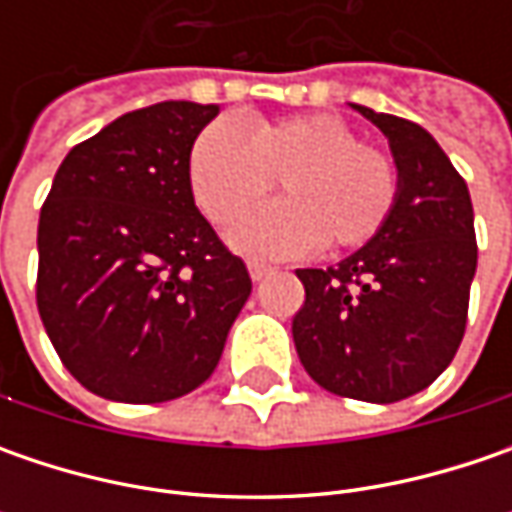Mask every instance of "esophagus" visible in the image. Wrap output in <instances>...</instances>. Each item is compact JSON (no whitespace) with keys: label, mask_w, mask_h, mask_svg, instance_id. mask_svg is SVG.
I'll use <instances>...</instances> for the list:
<instances>
[{"label":"esophagus","mask_w":512,"mask_h":512,"mask_svg":"<svg viewBox=\"0 0 512 512\" xmlns=\"http://www.w3.org/2000/svg\"><path fill=\"white\" fill-rule=\"evenodd\" d=\"M247 270H250V279H253V282H262V279H265L273 267L262 265V262H250V265H247Z\"/></svg>","instance_id":"esophagus-1"}]
</instances>
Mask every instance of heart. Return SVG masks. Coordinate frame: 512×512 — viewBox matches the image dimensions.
Here are the masks:
<instances>
[{"mask_svg": "<svg viewBox=\"0 0 512 512\" xmlns=\"http://www.w3.org/2000/svg\"><path fill=\"white\" fill-rule=\"evenodd\" d=\"M279 179L282 202L250 213L233 245L250 256L285 259L313 247L356 250L382 233L399 205L402 170L382 148L333 113L253 122L233 119L199 130L187 153V182L216 227L239 222Z\"/></svg>", "mask_w": 512, "mask_h": 512, "instance_id": "b5f03b06", "label": "heart"}]
</instances>
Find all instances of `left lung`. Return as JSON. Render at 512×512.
<instances>
[{"instance_id": "obj_1", "label": "left lung", "mask_w": 512, "mask_h": 512, "mask_svg": "<svg viewBox=\"0 0 512 512\" xmlns=\"http://www.w3.org/2000/svg\"><path fill=\"white\" fill-rule=\"evenodd\" d=\"M382 130L402 193L376 239L336 267H305L293 316L310 379L359 402H402L436 382L462 344L476 273L467 182L439 142L410 119L353 105Z\"/></svg>"}]
</instances>
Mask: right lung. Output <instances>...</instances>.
Returning <instances> with one entry per match:
<instances>
[{
  "label": "right lung",
  "mask_w": 512,
  "mask_h": 512,
  "mask_svg": "<svg viewBox=\"0 0 512 512\" xmlns=\"http://www.w3.org/2000/svg\"><path fill=\"white\" fill-rule=\"evenodd\" d=\"M216 105L159 102L79 142L39 213L36 307L70 376L128 404L210 379L250 273L193 202L187 153Z\"/></svg>",
  "instance_id": "obj_1"
}]
</instances>
